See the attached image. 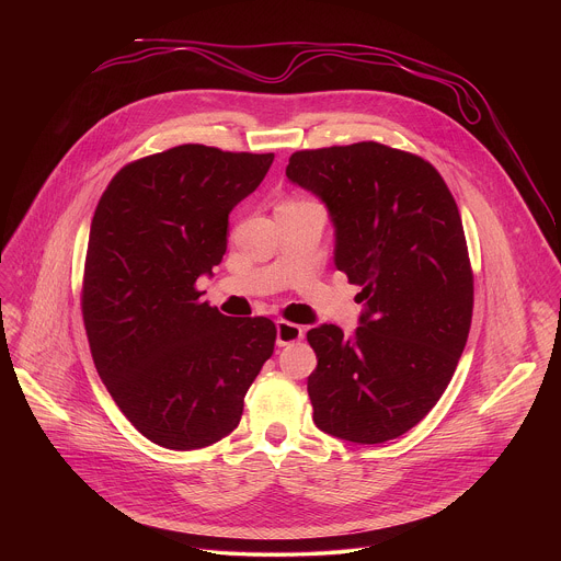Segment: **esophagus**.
Wrapping results in <instances>:
<instances>
[{
  "label": "esophagus",
  "mask_w": 561,
  "mask_h": 561,
  "mask_svg": "<svg viewBox=\"0 0 561 561\" xmlns=\"http://www.w3.org/2000/svg\"><path fill=\"white\" fill-rule=\"evenodd\" d=\"M275 327H277V346H290L304 337V329L293 322H286V319H277Z\"/></svg>",
  "instance_id": "34e87169"
}]
</instances>
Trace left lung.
Listing matches in <instances>:
<instances>
[{"instance_id":"left-lung-1","label":"left lung","mask_w":561,"mask_h":561,"mask_svg":"<svg viewBox=\"0 0 561 561\" xmlns=\"http://www.w3.org/2000/svg\"><path fill=\"white\" fill-rule=\"evenodd\" d=\"M286 178L329 206L335 266L366 304L355 337L306 333L317 355L308 397L317 428L381 444L439 402L472 319V268L457 204L420 154L357 141L297 150Z\"/></svg>"}]
</instances>
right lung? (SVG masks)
I'll return each instance as SVG.
<instances>
[{"mask_svg": "<svg viewBox=\"0 0 561 561\" xmlns=\"http://www.w3.org/2000/svg\"><path fill=\"white\" fill-rule=\"evenodd\" d=\"M273 159L182 144L126 164L100 197L84 329L115 404L157 446L193 450L232 433L273 355L268 317H226L195 288L226 253L228 213Z\"/></svg>", "mask_w": 561, "mask_h": 561, "instance_id": "add662e5", "label": "right lung"}]
</instances>
